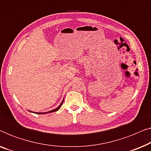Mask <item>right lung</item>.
<instances>
[{
    "label": "right lung",
    "instance_id": "add662e5",
    "mask_svg": "<svg viewBox=\"0 0 151 151\" xmlns=\"http://www.w3.org/2000/svg\"><path fill=\"white\" fill-rule=\"evenodd\" d=\"M64 102V99L63 100V101H62V102L60 103V104L57 107V108H55V109H53V110H51V111H47V112H43V113H41V112H33V111H29L28 110L29 112H32V113H36V114H46V113H52V112H55V111H58L60 109V107L62 106V104H63V103Z\"/></svg>",
    "mask_w": 151,
    "mask_h": 151
}]
</instances>
